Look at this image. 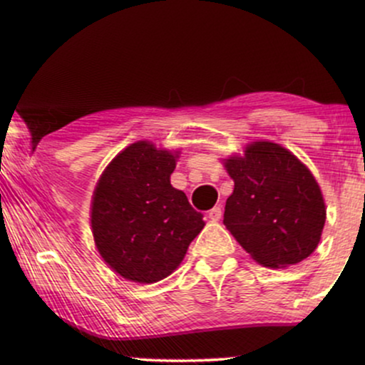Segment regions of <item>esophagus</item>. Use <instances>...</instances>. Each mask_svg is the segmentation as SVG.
<instances>
[{
  "mask_svg": "<svg viewBox=\"0 0 365 365\" xmlns=\"http://www.w3.org/2000/svg\"><path fill=\"white\" fill-rule=\"evenodd\" d=\"M221 216H222L221 206H214L211 211L207 212V217L211 219V221H219V219H221Z\"/></svg>",
  "mask_w": 365,
  "mask_h": 365,
  "instance_id": "obj_1",
  "label": "esophagus"
}]
</instances>
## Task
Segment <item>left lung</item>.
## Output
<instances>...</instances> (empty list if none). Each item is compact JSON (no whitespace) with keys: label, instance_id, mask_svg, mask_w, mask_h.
<instances>
[{"label":"left lung","instance_id":"1","mask_svg":"<svg viewBox=\"0 0 365 365\" xmlns=\"http://www.w3.org/2000/svg\"><path fill=\"white\" fill-rule=\"evenodd\" d=\"M234 181L224 226L266 267H287L316 251L326 204L312 173L276 143L249 144L244 156L224 159Z\"/></svg>","mask_w":365,"mask_h":365}]
</instances>
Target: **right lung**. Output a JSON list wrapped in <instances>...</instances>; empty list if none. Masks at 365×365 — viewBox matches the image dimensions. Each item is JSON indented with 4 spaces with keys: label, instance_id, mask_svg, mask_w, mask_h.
Instances as JSON below:
<instances>
[{
    "label": "right lung",
    "instance_id": "1",
    "mask_svg": "<svg viewBox=\"0 0 365 365\" xmlns=\"http://www.w3.org/2000/svg\"><path fill=\"white\" fill-rule=\"evenodd\" d=\"M178 154L138 141L118 154L99 178L91 227L104 262L133 282L168 277L202 231V214L171 186Z\"/></svg>",
    "mask_w": 365,
    "mask_h": 365
}]
</instances>
